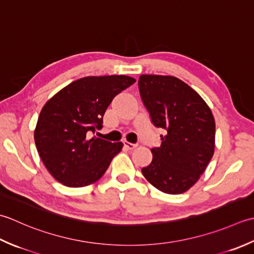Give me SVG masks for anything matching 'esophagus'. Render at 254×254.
I'll return each mask as SVG.
<instances>
[{
  "mask_svg": "<svg viewBox=\"0 0 254 254\" xmlns=\"http://www.w3.org/2000/svg\"><path fill=\"white\" fill-rule=\"evenodd\" d=\"M124 146H125L127 149H129V150H132V149H134L136 148L138 144L137 143H131V142H128V141H125L124 142Z\"/></svg>",
  "mask_w": 254,
  "mask_h": 254,
  "instance_id": "obj_1",
  "label": "esophagus"
}]
</instances>
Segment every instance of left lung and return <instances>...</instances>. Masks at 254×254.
I'll use <instances>...</instances> for the list:
<instances>
[{
  "mask_svg": "<svg viewBox=\"0 0 254 254\" xmlns=\"http://www.w3.org/2000/svg\"><path fill=\"white\" fill-rule=\"evenodd\" d=\"M138 86L152 124L167 131L141 172L163 193H184L197 182L214 154L213 114L197 92L175 76L142 74Z\"/></svg>",
  "mask_w": 254,
  "mask_h": 254,
  "instance_id": "obj_1",
  "label": "left lung"
}]
</instances>
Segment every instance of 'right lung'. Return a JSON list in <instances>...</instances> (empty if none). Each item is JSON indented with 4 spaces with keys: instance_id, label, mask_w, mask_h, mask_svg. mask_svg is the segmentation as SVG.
<instances>
[{
    "instance_id": "obj_1",
    "label": "right lung",
    "mask_w": 254,
    "mask_h": 254,
    "mask_svg": "<svg viewBox=\"0 0 254 254\" xmlns=\"http://www.w3.org/2000/svg\"><path fill=\"white\" fill-rule=\"evenodd\" d=\"M134 82L127 75L85 76L46 103L34 138L40 159L58 182L83 188L105 173L123 143L90 139L89 133L102 129L113 98Z\"/></svg>"
}]
</instances>
